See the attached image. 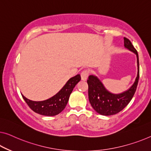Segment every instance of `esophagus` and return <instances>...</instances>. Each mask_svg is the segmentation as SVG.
<instances>
[{
	"label": "esophagus",
	"mask_w": 151,
	"mask_h": 151,
	"mask_svg": "<svg viewBox=\"0 0 151 151\" xmlns=\"http://www.w3.org/2000/svg\"><path fill=\"white\" fill-rule=\"evenodd\" d=\"M89 71L88 70H84L82 71L81 73V79L83 81L87 80V78L89 76Z\"/></svg>",
	"instance_id": "esophagus-1"
}]
</instances>
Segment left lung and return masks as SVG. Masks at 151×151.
<instances>
[{
  "label": "left lung",
  "mask_w": 151,
  "mask_h": 151,
  "mask_svg": "<svg viewBox=\"0 0 151 151\" xmlns=\"http://www.w3.org/2000/svg\"><path fill=\"white\" fill-rule=\"evenodd\" d=\"M124 46L136 54L138 65V74L136 78L134 84L129 89L121 93L114 94L105 88L97 76L90 75L87 80L90 104L98 113L102 115H112L122 111L129 104L136 92L140 75L138 54L131 41L125 37H124Z\"/></svg>",
  "instance_id": "left-lung-1"
}]
</instances>
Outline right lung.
I'll use <instances>...</instances> for the list:
<instances>
[{
    "mask_svg": "<svg viewBox=\"0 0 151 151\" xmlns=\"http://www.w3.org/2000/svg\"><path fill=\"white\" fill-rule=\"evenodd\" d=\"M81 80L80 75H77L68 81L66 85L57 94L48 100L40 102H36L28 100L24 97V100L28 106L34 112L45 116H55L60 113L65 109L68 103L70 95L73 91L74 87Z\"/></svg>",
    "mask_w": 151,
    "mask_h": 151,
    "instance_id": "add662e5",
    "label": "right lung"
}]
</instances>
